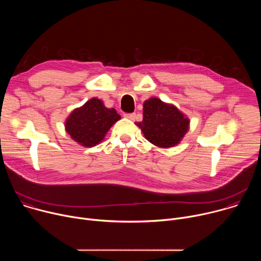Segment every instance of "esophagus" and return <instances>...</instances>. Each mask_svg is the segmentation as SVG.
Here are the masks:
<instances>
[{"mask_svg": "<svg viewBox=\"0 0 261 261\" xmlns=\"http://www.w3.org/2000/svg\"><path fill=\"white\" fill-rule=\"evenodd\" d=\"M125 118H127V119H129L131 121H134L135 118H136V115L135 114H127V115H125Z\"/></svg>", "mask_w": 261, "mask_h": 261, "instance_id": "34e87169", "label": "esophagus"}]
</instances>
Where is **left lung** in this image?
Masks as SVG:
<instances>
[{
  "mask_svg": "<svg viewBox=\"0 0 261 261\" xmlns=\"http://www.w3.org/2000/svg\"><path fill=\"white\" fill-rule=\"evenodd\" d=\"M143 119L137 123L144 137L159 147L177 145L189 131L190 120L173 104L152 97L143 102Z\"/></svg>",
  "mask_w": 261,
  "mask_h": 261,
  "instance_id": "left-lung-1",
  "label": "left lung"
}]
</instances>
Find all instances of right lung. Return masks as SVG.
Wrapping results in <instances>:
<instances>
[{"mask_svg":"<svg viewBox=\"0 0 261 261\" xmlns=\"http://www.w3.org/2000/svg\"><path fill=\"white\" fill-rule=\"evenodd\" d=\"M121 116L115 108L105 107L102 100L94 97L74 109L65 121V130L79 144L92 147L103 141L106 133Z\"/></svg>","mask_w":261,"mask_h":261,"instance_id":"add662e5","label":"right lung"}]
</instances>
